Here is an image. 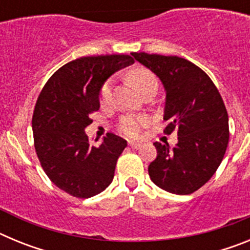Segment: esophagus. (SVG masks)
Wrapping results in <instances>:
<instances>
[{
	"mask_svg": "<svg viewBox=\"0 0 250 250\" xmlns=\"http://www.w3.org/2000/svg\"><path fill=\"white\" fill-rule=\"evenodd\" d=\"M129 146L131 147V149H139L141 145L139 144V143H132V141H129Z\"/></svg>",
	"mask_w": 250,
	"mask_h": 250,
	"instance_id": "34e87169",
	"label": "esophagus"
}]
</instances>
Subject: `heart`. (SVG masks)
I'll use <instances>...</instances> for the list:
<instances>
[{
  "mask_svg": "<svg viewBox=\"0 0 250 250\" xmlns=\"http://www.w3.org/2000/svg\"><path fill=\"white\" fill-rule=\"evenodd\" d=\"M127 80L135 86V89L140 94L145 89H147L149 86H158V80H156L155 75L152 74L150 70L144 67L131 68L127 72ZM110 92H111V83H110V81H107L101 87V103L106 104L109 101ZM147 123L149 121H147V119L145 116H132V115H127V116L121 118L120 123H119V130H120L121 134H124L127 138H136L139 135V132H140L141 127H144Z\"/></svg>",
  "mask_w": 250,
  "mask_h": 250,
  "instance_id": "heart-1",
  "label": "heart"
}]
</instances>
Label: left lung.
I'll use <instances>...</instances> for the list:
<instances>
[{"instance_id": "8db88e82", "label": "left lung", "mask_w": 250, "mask_h": 250, "mask_svg": "<svg viewBox=\"0 0 250 250\" xmlns=\"http://www.w3.org/2000/svg\"><path fill=\"white\" fill-rule=\"evenodd\" d=\"M164 86L165 134L178 130V144L154 143L156 159L149 165L151 182L178 194H191L214 175L229 141L228 112L219 91L202 68L178 56L132 52Z\"/></svg>"}]
</instances>
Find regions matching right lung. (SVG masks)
Returning <instances> with one entry per match:
<instances>
[{"mask_svg": "<svg viewBox=\"0 0 250 250\" xmlns=\"http://www.w3.org/2000/svg\"><path fill=\"white\" fill-rule=\"evenodd\" d=\"M134 63L129 55L76 59L48 79L32 116L35 149L43 171L61 190L91 198L111 184L126 140L114 134L100 146L90 145L85 129L100 109L101 87L121 68Z\"/></svg>", "mask_w": 250, "mask_h": 250, "instance_id": "obj_1", "label": "right lung"}]
</instances>
